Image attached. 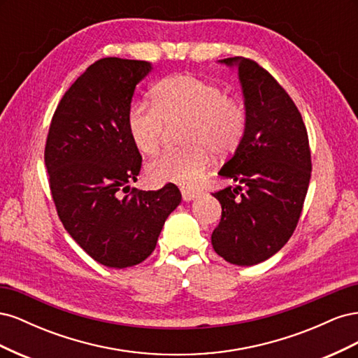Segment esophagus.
<instances>
[{
  "mask_svg": "<svg viewBox=\"0 0 358 358\" xmlns=\"http://www.w3.org/2000/svg\"><path fill=\"white\" fill-rule=\"evenodd\" d=\"M180 192H182L183 201H191L199 196L197 191H192V189H188V188H180Z\"/></svg>",
  "mask_w": 358,
  "mask_h": 358,
  "instance_id": "1",
  "label": "esophagus"
}]
</instances>
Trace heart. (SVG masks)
Returning a JSON list of instances; mask_svg holds the SVG:
<instances>
[{"instance_id": "1", "label": "heart", "mask_w": 358, "mask_h": 358, "mask_svg": "<svg viewBox=\"0 0 358 358\" xmlns=\"http://www.w3.org/2000/svg\"><path fill=\"white\" fill-rule=\"evenodd\" d=\"M187 122L189 148L157 157L148 164L155 183L191 187L216 157H229L241 145L248 113L242 100L225 95L218 85L194 74H176L154 88V104L136 103L128 113V131L142 154L154 155L164 143L169 125Z\"/></svg>"}]
</instances>
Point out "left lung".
<instances>
[{
  "label": "left lung",
  "mask_w": 358,
  "mask_h": 358,
  "mask_svg": "<svg viewBox=\"0 0 358 358\" xmlns=\"http://www.w3.org/2000/svg\"><path fill=\"white\" fill-rule=\"evenodd\" d=\"M237 66L248 113L246 131L220 175L246 187L212 192L222 208L212 233L215 252L237 266H254L275 255L294 233L310 179L305 122L278 80L249 58Z\"/></svg>",
  "instance_id": "left-lung-1"
}]
</instances>
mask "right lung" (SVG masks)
Returning a JSON list of instances; mask_svg holds the SVG:
<instances>
[{
	"label": "right lung",
	"instance_id": "add662e5",
	"mask_svg": "<svg viewBox=\"0 0 358 358\" xmlns=\"http://www.w3.org/2000/svg\"><path fill=\"white\" fill-rule=\"evenodd\" d=\"M150 69L146 61H95L64 94L46 138L49 187L64 229L95 262L113 268L145 262L182 200L173 183L158 191L128 185L142 169L128 113L136 85Z\"/></svg>",
	"mask_w": 358,
	"mask_h": 358
}]
</instances>
